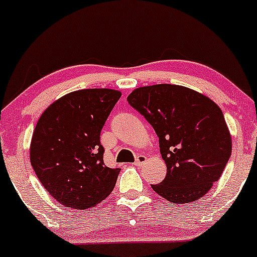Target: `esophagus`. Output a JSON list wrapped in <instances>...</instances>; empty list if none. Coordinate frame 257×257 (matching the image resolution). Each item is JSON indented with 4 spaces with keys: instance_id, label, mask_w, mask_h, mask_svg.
I'll use <instances>...</instances> for the list:
<instances>
[{
    "instance_id": "esophagus-1",
    "label": "esophagus",
    "mask_w": 257,
    "mask_h": 257,
    "mask_svg": "<svg viewBox=\"0 0 257 257\" xmlns=\"http://www.w3.org/2000/svg\"><path fill=\"white\" fill-rule=\"evenodd\" d=\"M147 162V157L143 156V154H139L136 157V161H135V165H142Z\"/></svg>"
}]
</instances>
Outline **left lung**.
Wrapping results in <instances>:
<instances>
[{"instance_id":"8db88e82","label":"left lung","mask_w":257,"mask_h":257,"mask_svg":"<svg viewBox=\"0 0 257 257\" xmlns=\"http://www.w3.org/2000/svg\"><path fill=\"white\" fill-rule=\"evenodd\" d=\"M127 101L159 139L167 175L152 189L174 203L197 201L222 175L231 154V137L214 101L176 84L140 87Z\"/></svg>"}]
</instances>
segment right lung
<instances>
[{"instance_id":"1","label":"right lung","mask_w":257,"mask_h":257,"mask_svg":"<svg viewBox=\"0 0 257 257\" xmlns=\"http://www.w3.org/2000/svg\"><path fill=\"white\" fill-rule=\"evenodd\" d=\"M120 96L107 88L76 90L41 114L30 143V163L61 205L90 208L114 190L120 169L104 164L100 132Z\"/></svg>"}]
</instances>
